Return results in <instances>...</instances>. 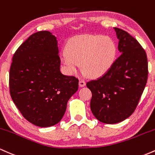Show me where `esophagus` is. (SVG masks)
<instances>
[{
    "label": "esophagus",
    "instance_id": "34e87169",
    "mask_svg": "<svg viewBox=\"0 0 155 155\" xmlns=\"http://www.w3.org/2000/svg\"><path fill=\"white\" fill-rule=\"evenodd\" d=\"M79 86L81 87H83L86 86V81H83V80H81V81H79Z\"/></svg>",
    "mask_w": 155,
    "mask_h": 155
}]
</instances>
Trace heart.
Returning <instances> with one entry per match:
<instances>
[{
	"label": "heart",
	"mask_w": 155,
	"mask_h": 155,
	"mask_svg": "<svg viewBox=\"0 0 155 155\" xmlns=\"http://www.w3.org/2000/svg\"><path fill=\"white\" fill-rule=\"evenodd\" d=\"M116 46L109 36L81 35L72 38L61 54L70 74L77 72L78 64L88 76L98 78L106 73L115 61Z\"/></svg>",
	"instance_id": "b5f03b06"
}]
</instances>
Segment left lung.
<instances>
[{
  "mask_svg": "<svg viewBox=\"0 0 155 155\" xmlns=\"http://www.w3.org/2000/svg\"><path fill=\"white\" fill-rule=\"evenodd\" d=\"M114 29L121 54L104 75L86 83L92 93V114L105 124L121 122L133 114L149 74L147 53L140 43L127 31Z\"/></svg>",
  "mask_w": 155,
  "mask_h": 155,
  "instance_id": "1",
  "label": "left lung"
}]
</instances>
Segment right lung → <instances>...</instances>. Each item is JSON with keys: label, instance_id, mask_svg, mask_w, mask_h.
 Instances as JSON below:
<instances>
[{"label": "right lung", "instance_id": "right-lung-1", "mask_svg": "<svg viewBox=\"0 0 155 155\" xmlns=\"http://www.w3.org/2000/svg\"><path fill=\"white\" fill-rule=\"evenodd\" d=\"M60 64L56 38L47 31L31 35L13 55L10 95L23 117L36 126L58 123L78 89V78L62 74Z\"/></svg>", "mask_w": 155, "mask_h": 155}]
</instances>
